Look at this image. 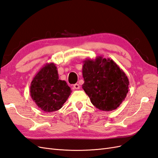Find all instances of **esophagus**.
Here are the masks:
<instances>
[{"mask_svg":"<svg viewBox=\"0 0 158 158\" xmlns=\"http://www.w3.org/2000/svg\"><path fill=\"white\" fill-rule=\"evenodd\" d=\"M73 87H74V88L76 89H80V85L78 84H74V85H73Z\"/></svg>","mask_w":158,"mask_h":158,"instance_id":"esophagus-1","label":"esophagus"}]
</instances>
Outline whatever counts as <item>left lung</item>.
Here are the masks:
<instances>
[{
  "mask_svg": "<svg viewBox=\"0 0 158 158\" xmlns=\"http://www.w3.org/2000/svg\"><path fill=\"white\" fill-rule=\"evenodd\" d=\"M82 88L94 106L111 111L120 106L128 92L126 74L112 59L98 56L83 61Z\"/></svg>",
  "mask_w": 158,
  "mask_h": 158,
  "instance_id": "8db88e82",
  "label": "left lung"
}]
</instances>
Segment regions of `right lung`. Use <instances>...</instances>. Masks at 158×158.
<instances>
[{"instance_id": "1", "label": "right lung", "mask_w": 158, "mask_h": 158, "mask_svg": "<svg viewBox=\"0 0 158 158\" xmlns=\"http://www.w3.org/2000/svg\"><path fill=\"white\" fill-rule=\"evenodd\" d=\"M33 101L44 112L59 110L66 102L72 90L64 80L59 79L53 63H46L33 77L30 85Z\"/></svg>"}]
</instances>
